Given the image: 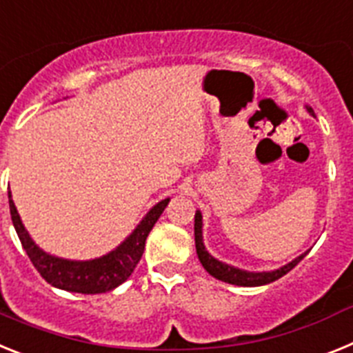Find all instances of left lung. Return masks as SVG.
<instances>
[{
  "label": "left lung",
  "instance_id": "obj_1",
  "mask_svg": "<svg viewBox=\"0 0 353 353\" xmlns=\"http://www.w3.org/2000/svg\"><path fill=\"white\" fill-rule=\"evenodd\" d=\"M309 113H312L311 108H307ZM195 249H197L199 261L202 263L204 270L208 274L213 275L214 279L223 281V283L236 284V286H263V284H270L281 279L283 275H286L290 270L295 268L302 259H304L305 254H302L300 257H296L295 261H291L290 265L283 266L281 270H275V272H261V274H256V272H245L240 268H232V266L225 265V263H220L219 259H214L213 256L208 254V250L204 249V243H202V216L201 213H195Z\"/></svg>",
  "mask_w": 353,
  "mask_h": 353
}]
</instances>
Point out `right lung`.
I'll list each match as a JSON object with an SVG mask.
<instances>
[{
    "instance_id": "right-lung-1",
    "label": "right lung",
    "mask_w": 353,
    "mask_h": 353,
    "mask_svg": "<svg viewBox=\"0 0 353 353\" xmlns=\"http://www.w3.org/2000/svg\"><path fill=\"white\" fill-rule=\"evenodd\" d=\"M8 204H10L12 222H14V228L19 236L21 245L28 254L30 261L33 263L37 272L54 288L83 293V295H96V293L112 291L113 288H117L133 274V270L137 268L143 249H145L147 234L151 232L159 214L167 208L168 199L158 202L147 213L139 228L134 229L133 234L121 247L99 259H92V261H67V259H58V257L46 254L33 243L28 231L24 229L19 213L12 201L10 192H8Z\"/></svg>"
}]
</instances>
